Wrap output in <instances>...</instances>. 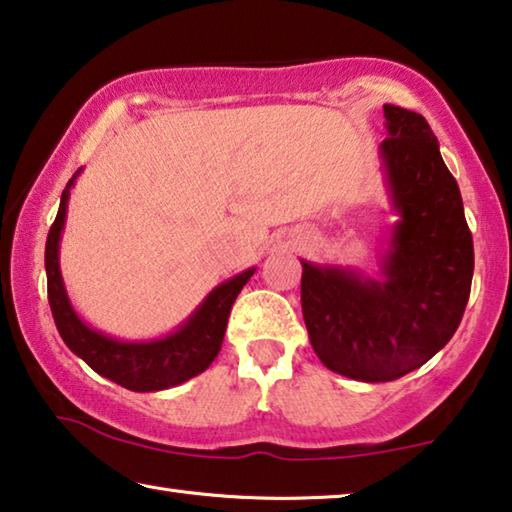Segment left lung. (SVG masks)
I'll use <instances>...</instances> for the list:
<instances>
[{
	"mask_svg": "<svg viewBox=\"0 0 512 512\" xmlns=\"http://www.w3.org/2000/svg\"><path fill=\"white\" fill-rule=\"evenodd\" d=\"M380 143L389 207L378 273L300 259V303L316 358L339 376L387 383L453 337L469 300L474 243L458 182L415 111L385 104Z\"/></svg>",
	"mask_w": 512,
	"mask_h": 512,
	"instance_id": "obj_1",
	"label": "left lung"
}]
</instances>
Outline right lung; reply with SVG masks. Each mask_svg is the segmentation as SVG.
<instances>
[{
    "instance_id": "1",
    "label": "right lung",
    "mask_w": 512,
    "mask_h": 512,
    "mask_svg": "<svg viewBox=\"0 0 512 512\" xmlns=\"http://www.w3.org/2000/svg\"><path fill=\"white\" fill-rule=\"evenodd\" d=\"M81 168L72 175L61 196L59 214L47 234L45 271L47 298L54 314V323L66 346L77 358L100 376L113 380L132 392H161L186 383L205 371L221 351L223 335L230 319V310L243 285L253 278L255 266L232 275L221 282L175 330L152 339H120L97 330L81 319L70 303L66 282L61 275V237L66 227L68 200Z\"/></svg>"
}]
</instances>
